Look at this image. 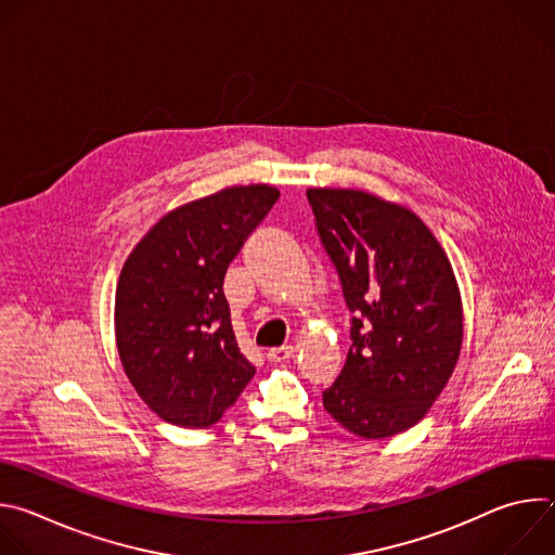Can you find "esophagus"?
I'll return each mask as SVG.
<instances>
[{
  "label": "esophagus",
  "instance_id": "34e87169",
  "mask_svg": "<svg viewBox=\"0 0 555 555\" xmlns=\"http://www.w3.org/2000/svg\"><path fill=\"white\" fill-rule=\"evenodd\" d=\"M294 356V347H276V349H270L266 353V358L274 364H281V362H289Z\"/></svg>",
  "mask_w": 555,
  "mask_h": 555
}]
</instances>
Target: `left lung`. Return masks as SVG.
I'll return each mask as SVG.
<instances>
[{"mask_svg": "<svg viewBox=\"0 0 555 555\" xmlns=\"http://www.w3.org/2000/svg\"><path fill=\"white\" fill-rule=\"evenodd\" d=\"M315 228L351 319V347L325 411L349 433L384 439L413 428L446 388L463 343L452 266L406 206L358 189H309Z\"/></svg>", "mask_w": 555, "mask_h": 555, "instance_id": "1", "label": "left lung"}]
</instances>
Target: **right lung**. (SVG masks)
<instances>
[{"mask_svg":"<svg viewBox=\"0 0 555 555\" xmlns=\"http://www.w3.org/2000/svg\"><path fill=\"white\" fill-rule=\"evenodd\" d=\"M279 195L248 184L178 206L122 266L118 356L140 400L173 426H212L255 375L232 332L223 276Z\"/></svg>","mask_w":555,"mask_h":555,"instance_id":"1","label":"right lung"}]
</instances>
